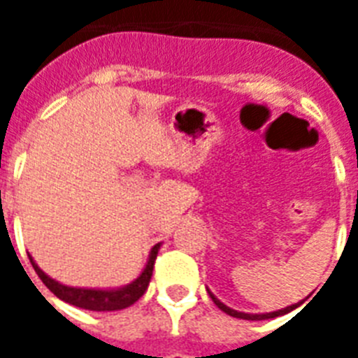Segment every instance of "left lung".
Wrapping results in <instances>:
<instances>
[{"label": "left lung", "instance_id": "8db88e82", "mask_svg": "<svg viewBox=\"0 0 358 358\" xmlns=\"http://www.w3.org/2000/svg\"><path fill=\"white\" fill-rule=\"evenodd\" d=\"M208 294H210V297H212V301L217 305V308H221L223 312H227L229 316L232 317H239V320H252V322H260V320H271V317H277V316H284V314H288V312H292L294 308H297L299 306V303L297 305H292V306H286V308H282V310H277V312H269V314H245V312H238V310H232V308H229L227 305H223L221 301L215 297V295L208 289Z\"/></svg>", "mask_w": 358, "mask_h": 358}]
</instances>
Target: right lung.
I'll use <instances>...</instances> for the list:
<instances>
[{"label": "right lung", "instance_id": "right-lung-1", "mask_svg": "<svg viewBox=\"0 0 358 358\" xmlns=\"http://www.w3.org/2000/svg\"><path fill=\"white\" fill-rule=\"evenodd\" d=\"M157 250H159V243L154 245L150 250V258L146 264L145 271L141 273L139 277L135 278L134 282L124 286L119 289H87V288H72V286H64V284L53 280L42 271L41 267L36 266L33 258L29 256L31 264L35 267L36 275L41 277V280L46 284V288L52 292L53 295H57L59 299L70 305L80 306L85 310H96V312H109V310H122L128 308L129 305H134L135 301L143 297V294L148 288V282L152 278V271H154V262H156Z\"/></svg>", "mask_w": 358, "mask_h": 358}]
</instances>
